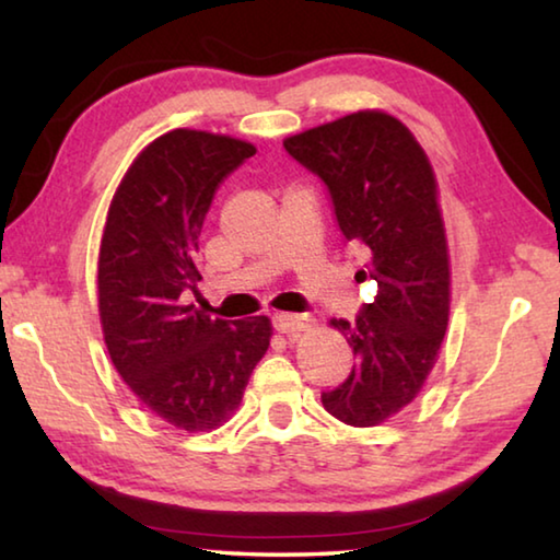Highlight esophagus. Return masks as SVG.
Here are the masks:
<instances>
[{"mask_svg":"<svg viewBox=\"0 0 560 560\" xmlns=\"http://www.w3.org/2000/svg\"><path fill=\"white\" fill-rule=\"evenodd\" d=\"M273 328L279 330V334H287V336H293L299 334V330H308L311 326H314V316L308 314H273Z\"/></svg>","mask_w":560,"mask_h":560,"instance_id":"obj_1","label":"esophagus"}]
</instances>
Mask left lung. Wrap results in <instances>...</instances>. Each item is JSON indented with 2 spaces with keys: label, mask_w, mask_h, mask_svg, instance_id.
Wrapping results in <instances>:
<instances>
[{
  "label": "left lung",
  "mask_w": 560,
  "mask_h": 560,
  "mask_svg": "<svg viewBox=\"0 0 560 560\" xmlns=\"http://www.w3.org/2000/svg\"><path fill=\"white\" fill-rule=\"evenodd\" d=\"M287 153L326 185L348 246L377 281L353 324L334 318L353 348L343 383L320 393L326 410L373 428L415 400L432 371L450 318V257L438 183L400 120L360 110L283 140Z\"/></svg>",
  "instance_id": "8db88e82"
}]
</instances>
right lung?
Returning <instances> with one entry per match:
<instances>
[{
    "label": "right lung",
    "mask_w": 560,
    "mask_h": 560,
    "mask_svg": "<svg viewBox=\"0 0 560 560\" xmlns=\"http://www.w3.org/2000/svg\"><path fill=\"white\" fill-rule=\"evenodd\" d=\"M254 153L205 130L165 132L130 165L103 230L98 311L113 365L148 410L187 432L230 420L269 348L267 316L230 324L189 303L205 217Z\"/></svg>",
    "instance_id": "1"
}]
</instances>
